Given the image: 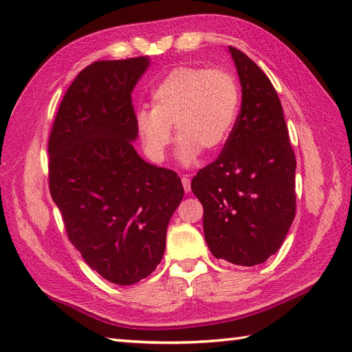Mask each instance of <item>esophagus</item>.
<instances>
[{"mask_svg":"<svg viewBox=\"0 0 352 352\" xmlns=\"http://www.w3.org/2000/svg\"><path fill=\"white\" fill-rule=\"evenodd\" d=\"M182 183H183V188L186 192H190V178L189 175H183L182 177Z\"/></svg>","mask_w":352,"mask_h":352,"instance_id":"34e87169","label":"esophagus"}]
</instances>
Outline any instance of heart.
Instances as JSON below:
<instances>
[{
	"mask_svg": "<svg viewBox=\"0 0 352 352\" xmlns=\"http://www.w3.org/2000/svg\"><path fill=\"white\" fill-rule=\"evenodd\" d=\"M241 106V89L223 69L182 66L172 69L151 92V107L136 113V129L154 162L166 159L172 125L180 139L178 159L192 164L201 149L216 151L227 139Z\"/></svg>",
	"mask_w": 352,
	"mask_h": 352,
	"instance_id": "b5f03b06",
	"label": "heart"
}]
</instances>
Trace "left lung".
<instances>
[{"instance_id":"obj_1","label":"left lung","mask_w":352,"mask_h":352,"mask_svg":"<svg viewBox=\"0 0 352 352\" xmlns=\"http://www.w3.org/2000/svg\"><path fill=\"white\" fill-rule=\"evenodd\" d=\"M228 50L242 85L241 113L218 159L190 188L204 207L213 256L254 266L280 250L294 222L296 160L271 80L242 51Z\"/></svg>"}]
</instances>
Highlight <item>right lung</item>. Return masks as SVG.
Here are the masks:
<instances>
[{"label": "right lung", "mask_w": 352, "mask_h": 352, "mask_svg": "<svg viewBox=\"0 0 352 352\" xmlns=\"http://www.w3.org/2000/svg\"><path fill=\"white\" fill-rule=\"evenodd\" d=\"M148 57L100 60L66 91L48 140L50 192L66 233L102 278L129 286L160 263L184 189L136 153L131 92Z\"/></svg>", "instance_id": "add662e5"}]
</instances>
